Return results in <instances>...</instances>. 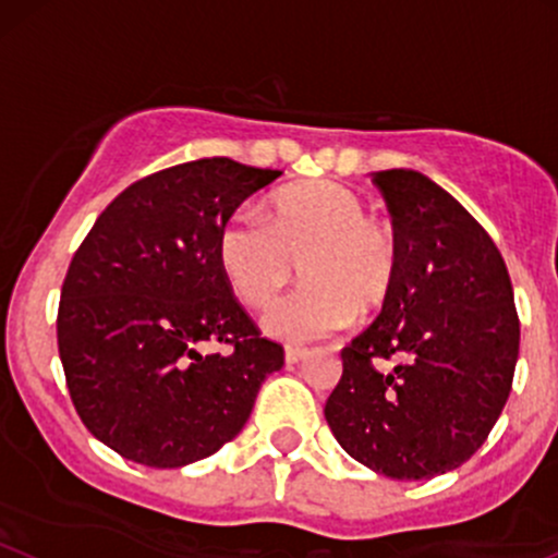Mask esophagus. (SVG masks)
Returning a JSON list of instances; mask_svg holds the SVG:
<instances>
[{"label":"esophagus","mask_w":558,"mask_h":558,"mask_svg":"<svg viewBox=\"0 0 558 558\" xmlns=\"http://www.w3.org/2000/svg\"><path fill=\"white\" fill-rule=\"evenodd\" d=\"M307 355H310L307 348H294V344H289V348H286V363H299V361H304Z\"/></svg>","instance_id":"34e87169"}]
</instances>
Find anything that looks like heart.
I'll return each instance as SVG.
<instances>
[{"label": "heart", "mask_w": 558, "mask_h": 558, "mask_svg": "<svg viewBox=\"0 0 558 558\" xmlns=\"http://www.w3.org/2000/svg\"><path fill=\"white\" fill-rule=\"evenodd\" d=\"M296 262L307 286L275 302L264 328L283 342H313L383 307L401 251L392 227L366 216L357 192L333 181L280 192L269 214L238 210L219 234L221 272L251 307H267Z\"/></svg>", "instance_id": "1"}]
</instances>
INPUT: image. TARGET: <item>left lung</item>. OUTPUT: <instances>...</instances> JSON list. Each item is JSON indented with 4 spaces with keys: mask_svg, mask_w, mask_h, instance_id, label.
<instances>
[{
    "mask_svg": "<svg viewBox=\"0 0 558 558\" xmlns=\"http://www.w3.org/2000/svg\"><path fill=\"white\" fill-rule=\"evenodd\" d=\"M401 267L383 313L342 350L326 401L339 447L387 478L454 471L500 417L519 361V315L500 251L427 175H372Z\"/></svg>",
    "mask_w": 558,
    "mask_h": 558,
    "instance_id": "left-lung-1",
    "label": "left lung"
}]
</instances>
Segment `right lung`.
I'll list each match as a JSON object with an SVG mask.
<instances>
[{"label":"right lung","instance_id":"1","mask_svg":"<svg viewBox=\"0 0 558 558\" xmlns=\"http://www.w3.org/2000/svg\"><path fill=\"white\" fill-rule=\"evenodd\" d=\"M280 171L205 157L128 186L69 264L58 353L87 430L149 468H181L232 441L283 348L227 283L219 234ZM205 341L230 343L205 356Z\"/></svg>","mask_w":558,"mask_h":558}]
</instances>
